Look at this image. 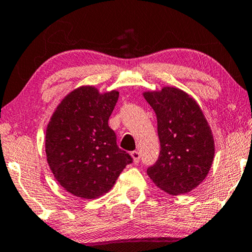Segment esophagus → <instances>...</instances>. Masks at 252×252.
Segmentation results:
<instances>
[{
	"mask_svg": "<svg viewBox=\"0 0 252 252\" xmlns=\"http://www.w3.org/2000/svg\"><path fill=\"white\" fill-rule=\"evenodd\" d=\"M131 155H132V158H133V161H134V163H138L139 161H140V153H139L138 151L132 152Z\"/></svg>",
	"mask_w": 252,
	"mask_h": 252,
	"instance_id": "34e87169",
	"label": "esophagus"
}]
</instances>
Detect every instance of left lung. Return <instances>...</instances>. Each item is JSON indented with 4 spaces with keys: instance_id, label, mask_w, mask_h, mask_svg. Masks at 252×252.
<instances>
[{
    "instance_id": "8db88e82",
    "label": "left lung",
    "mask_w": 252,
    "mask_h": 252,
    "mask_svg": "<svg viewBox=\"0 0 252 252\" xmlns=\"http://www.w3.org/2000/svg\"><path fill=\"white\" fill-rule=\"evenodd\" d=\"M158 119L160 155L147 174L157 187L172 195L186 194L206 179L215 146L197 102L182 90L166 86L145 92Z\"/></svg>"
}]
</instances>
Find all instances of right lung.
I'll return each instance as SVG.
<instances>
[{"instance_id":"obj_1","label":"right lung","mask_w":252,"mask_h":252,"mask_svg":"<svg viewBox=\"0 0 252 252\" xmlns=\"http://www.w3.org/2000/svg\"><path fill=\"white\" fill-rule=\"evenodd\" d=\"M118 98V91L99 93L93 86H80L61 101L49 121L48 163L62 187L74 196L91 200L104 195L132 163L108 126Z\"/></svg>"}]
</instances>
